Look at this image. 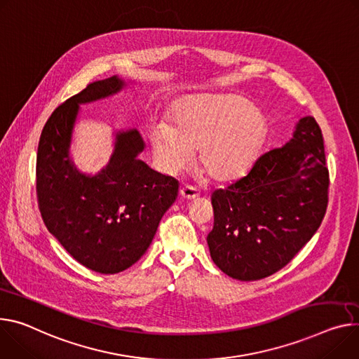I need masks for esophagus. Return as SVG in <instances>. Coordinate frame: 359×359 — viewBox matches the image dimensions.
<instances>
[{"label":"esophagus","instance_id":"obj_1","mask_svg":"<svg viewBox=\"0 0 359 359\" xmlns=\"http://www.w3.org/2000/svg\"><path fill=\"white\" fill-rule=\"evenodd\" d=\"M180 196L186 201H193L196 199L199 196V191L196 187L193 186H189V184H184L182 189H180Z\"/></svg>","mask_w":359,"mask_h":359}]
</instances>
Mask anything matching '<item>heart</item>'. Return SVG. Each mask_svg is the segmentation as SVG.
I'll use <instances>...</instances> for the list:
<instances>
[{
  "label": "heart",
  "mask_w": 359,
  "mask_h": 359,
  "mask_svg": "<svg viewBox=\"0 0 359 359\" xmlns=\"http://www.w3.org/2000/svg\"><path fill=\"white\" fill-rule=\"evenodd\" d=\"M268 137L262 111L239 95L196 97L180 104L173 126L153 123L149 139L158 166L176 173L199 150V165L215 182H232L257 160Z\"/></svg>",
  "instance_id": "obj_1"
}]
</instances>
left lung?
Returning a JSON list of instances; mask_svg holds the SVG:
<instances>
[{
  "label": "left lung",
  "instance_id": "1",
  "mask_svg": "<svg viewBox=\"0 0 359 359\" xmlns=\"http://www.w3.org/2000/svg\"><path fill=\"white\" fill-rule=\"evenodd\" d=\"M328 186L322 132L312 116L301 117L282 147L212 193L215 223L206 241L216 266L246 282L282 269L320 226Z\"/></svg>",
  "mask_w": 359,
  "mask_h": 359
}]
</instances>
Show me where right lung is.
<instances>
[{
  "label": "right lung",
  "mask_w": 359,
  "mask_h": 359,
  "mask_svg": "<svg viewBox=\"0 0 359 359\" xmlns=\"http://www.w3.org/2000/svg\"><path fill=\"white\" fill-rule=\"evenodd\" d=\"M130 84L113 76L62 103L46 123L37 153V196L48 232L79 264L106 275L137 262L179 193L176 179L139 158L146 144L136 128L113 130V151L99 172L76 165L72 144L80 106Z\"/></svg>",
  "instance_id": "right-lung-1"
}]
</instances>
